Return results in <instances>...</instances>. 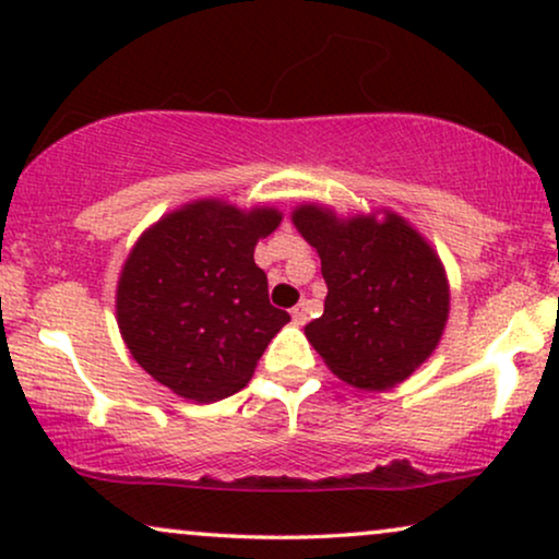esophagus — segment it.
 Returning <instances> with one entry per match:
<instances>
[{
    "label": "esophagus",
    "mask_w": 559,
    "mask_h": 559,
    "mask_svg": "<svg viewBox=\"0 0 559 559\" xmlns=\"http://www.w3.org/2000/svg\"><path fill=\"white\" fill-rule=\"evenodd\" d=\"M290 316H293V323H298V326H302V323L308 321V306H306V302L295 306L293 311H290Z\"/></svg>",
    "instance_id": "1"
}]
</instances>
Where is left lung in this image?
I'll use <instances>...</instances> for the list:
<instances>
[{
	"label": "left lung",
	"mask_w": 559,
	"mask_h": 559,
	"mask_svg": "<svg viewBox=\"0 0 559 559\" xmlns=\"http://www.w3.org/2000/svg\"><path fill=\"white\" fill-rule=\"evenodd\" d=\"M326 280L323 316L306 326L329 370L362 391L394 389L438 349L451 287L436 248L391 210L340 217L316 202L293 210Z\"/></svg>",
	"instance_id": "obj_1"
}]
</instances>
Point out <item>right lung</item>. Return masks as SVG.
I'll use <instances>...</instances> for the list:
<instances>
[{"label":"right lung","instance_id":"1","mask_svg":"<svg viewBox=\"0 0 559 559\" xmlns=\"http://www.w3.org/2000/svg\"><path fill=\"white\" fill-rule=\"evenodd\" d=\"M274 206L194 199L136 238L116 285V321L142 370L189 402H217L251 381L290 316L269 302L253 261L277 230Z\"/></svg>","mask_w":559,"mask_h":559}]
</instances>
